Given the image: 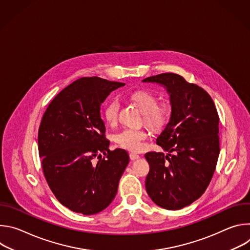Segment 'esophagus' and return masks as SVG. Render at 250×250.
<instances>
[{
  "label": "esophagus",
  "mask_w": 250,
  "mask_h": 250,
  "mask_svg": "<svg viewBox=\"0 0 250 250\" xmlns=\"http://www.w3.org/2000/svg\"><path fill=\"white\" fill-rule=\"evenodd\" d=\"M129 158H130L131 161H134V160L139 159V155H137V154H135V153H130V154H129Z\"/></svg>",
  "instance_id": "34e87169"
}]
</instances>
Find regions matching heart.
<instances>
[{
    "instance_id": "1",
    "label": "heart",
    "mask_w": 250,
    "mask_h": 250,
    "mask_svg": "<svg viewBox=\"0 0 250 250\" xmlns=\"http://www.w3.org/2000/svg\"><path fill=\"white\" fill-rule=\"evenodd\" d=\"M131 100L145 114L146 123L153 127L164 126L169 120L170 111L166 104H158L155 95L147 91H135L130 95ZM121 108L119 98H113L105 104L104 118L111 125L117 123ZM148 138V133L142 128H125L115 134L114 140L118 146L128 151H139L144 146V141Z\"/></svg>"
}]
</instances>
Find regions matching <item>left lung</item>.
I'll list each match as a JSON object with an SVG mask.
<instances>
[{"instance_id": "1", "label": "left lung", "mask_w": 250, "mask_h": 250, "mask_svg": "<svg viewBox=\"0 0 250 250\" xmlns=\"http://www.w3.org/2000/svg\"><path fill=\"white\" fill-rule=\"evenodd\" d=\"M166 87L171 118L156 144L168 153L147 152L149 172L146 189L166 209H180L199 199L208 188L220 154L219 115L210 96L200 86L174 73L142 80Z\"/></svg>"}]
</instances>
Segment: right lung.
Returning <instances> with one entry per match:
<instances>
[{
    "label": "right lung",
    "instance_id": "right-lung-1",
    "mask_svg": "<svg viewBox=\"0 0 250 250\" xmlns=\"http://www.w3.org/2000/svg\"><path fill=\"white\" fill-rule=\"evenodd\" d=\"M124 85L77 79L57 94L42 119L38 140L44 177L56 199L75 212L95 215L108 207L128 164L125 150L109 149L100 114L105 98Z\"/></svg>",
    "mask_w": 250,
    "mask_h": 250
}]
</instances>
